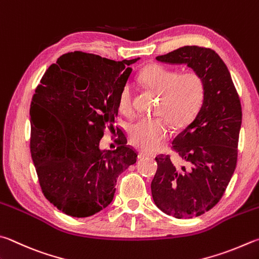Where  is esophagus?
Segmentation results:
<instances>
[{
	"label": "esophagus",
	"instance_id": "1",
	"mask_svg": "<svg viewBox=\"0 0 259 259\" xmlns=\"http://www.w3.org/2000/svg\"><path fill=\"white\" fill-rule=\"evenodd\" d=\"M148 156H153V154H150L148 152H145V150H139L138 152V158H144V157H148Z\"/></svg>",
	"mask_w": 259,
	"mask_h": 259
}]
</instances>
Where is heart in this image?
I'll use <instances>...</instances> for the list:
<instances>
[{"label":"heart","instance_id":"heart-1","mask_svg":"<svg viewBox=\"0 0 259 259\" xmlns=\"http://www.w3.org/2000/svg\"><path fill=\"white\" fill-rule=\"evenodd\" d=\"M140 80L156 94L159 102L156 119H139L129 126V142L135 147L152 150L159 147L170 134L169 123L175 128L189 123L200 109L205 96L203 77L195 71L181 72L149 64L140 73ZM119 109L124 115L133 114L131 87L125 84L119 97Z\"/></svg>","mask_w":259,"mask_h":259}]
</instances>
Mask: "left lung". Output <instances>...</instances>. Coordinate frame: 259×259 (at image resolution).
I'll return each instance as SVG.
<instances>
[{
    "instance_id": "left-lung-1",
    "label": "left lung",
    "mask_w": 259,
    "mask_h": 259,
    "mask_svg": "<svg viewBox=\"0 0 259 259\" xmlns=\"http://www.w3.org/2000/svg\"><path fill=\"white\" fill-rule=\"evenodd\" d=\"M156 60L187 64L205 82L200 109L172 142L182 165L173 163L168 155H158L150 186L159 209L177 219H191L219 203L236 170L242 120L240 98L227 65L213 50L183 46Z\"/></svg>"
}]
</instances>
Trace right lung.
Listing matches in <instances>:
<instances>
[{
	"mask_svg": "<svg viewBox=\"0 0 259 259\" xmlns=\"http://www.w3.org/2000/svg\"><path fill=\"white\" fill-rule=\"evenodd\" d=\"M138 60L70 52L36 88L29 111L31 158L45 198L64 214L88 218L107 207L117 177L137 161L122 137L114 150H101L100 142L106 126L113 128L130 64Z\"/></svg>",
	"mask_w": 259,
	"mask_h": 259,
	"instance_id": "obj_1",
	"label": "right lung"
}]
</instances>
